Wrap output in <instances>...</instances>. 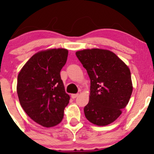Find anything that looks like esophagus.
Returning <instances> with one entry per match:
<instances>
[{"label": "esophagus", "mask_w": 154, "mask_h": 154, "mask_svg": "<svg viewBox=\"0 0 154 154\" xmlns=\"http://www.w3.org/2000/svg\"><path fill=\"white\" fill-rule=\"evenodd\" d=\"M71 96H72V98H73V99H75V98H76L77 96H78V94H72Z\"/></svg>", "instance_id": "34e87169"}]
</instances>
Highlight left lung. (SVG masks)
Listing matches in <instances>:
<instances>
[{
	"instance_id": "left-lung-1",
	"label": "left lung",
	"mask_w": 154,
	"mask_h": 154,
	"mask_svg": "<svg viewBox=\"0 0 154 154\" xmlns=\"http://www.w3.org/2000/svg\"><path fill=\"white\" fill-rule=\"evenodd\" d=\"M76 56L91 79L85 116L98 126L109 125L119 117L130 100L132 92L130 69L110 51L85 49L77 51Z\"/></svg>"
}]
</instances>
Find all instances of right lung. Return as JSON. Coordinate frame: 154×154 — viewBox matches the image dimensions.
<instances>
[{"instance_id": "1", "label": "right lung", "mask_w": 154, "mask_h": 154, "mask_svg": "<svg viewBox=\"0 0 154 154\" xmlns=\"http://www.w3.org/2000/svg\"><path fill=\"white\" fill-rule=\"evenodd\" d=\"M66 49L37 53L19 73L17 94L22 109L33 121L45 128L57 125L69 102L60 72L66 62Z\"/></svg>"}]
</instances>
